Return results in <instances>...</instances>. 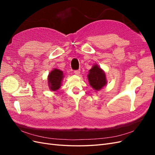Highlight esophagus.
Returning a JSON list of instances; mask_svg holds the SVG:
<instances>
[{
    "label": "esophagus",
    "instance_id": "34e87169",
    "mask_svg": "<svg viewBox=\"0 0 155 155\" xmlns=\"http://www.w3.org/2000/svg\"><path fill=\"white\" fill-rule=\"evenodd\" d=\"M74 74H76V75H79V74H80V70H75V71H74Z\"/></svg>",
    "mask_w": 155,
    "mask_h": 155
}]
</instances>
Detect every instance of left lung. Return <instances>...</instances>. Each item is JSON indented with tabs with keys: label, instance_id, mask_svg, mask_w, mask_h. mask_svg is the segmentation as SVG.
<instances>
[{
	"label": "left lung",
	"instance_id": "left-lung-1",
	"mask_svg": "<svg viewBox=\"0 0 155 155\" xmlns=\"http://www.w3.org/2000/svg\"><path fill=\"white\" fill-rule=\"evenodd\" d=\"M87 78L90 85L97 91H100L107 83L105 71L97 64H94L89 70Z\"/></svg>",
	"mask_w": 155,
	"mask_h": 155
}]
</instances>
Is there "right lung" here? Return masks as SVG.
<instances>
[{
	"label": "right lung",
	"instance_id": "right-lung-1",
	"mask_svg": "<svg viewBox=\"0 0 155 155\" xmlns=\"http://www.w3.org/2000/svg\"><path fill=\"white\" fill-rule=\"evenodd\" d=\"M64 78L63 72L61 70L54 68L49 73L48 76V84L51 91H56L61 86Z\"/></svg>",
	"mask_w": 155,
	"mask_h": 155
}]
</instances>
